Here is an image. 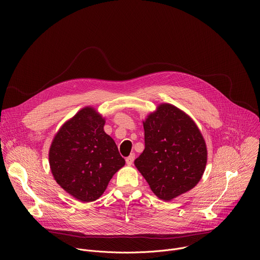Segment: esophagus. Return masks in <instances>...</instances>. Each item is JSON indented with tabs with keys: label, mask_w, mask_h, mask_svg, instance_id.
Here are the masks:
<instances>
[{
	"label": "esophagus",
	"mask_w": 260,
	"mask_h": 260,
	"mask_svg": "<svg viewBox=\"0 0 260 260\" xmlns=\"http://www.w3.org/2000/svg\"><path fill=\"white\" fill-rule=\"evenodd\" d=\"M134 159H135V153H132L129 156H127V157L125 158V161H126V164H127L128 166H131V165H133Z\"/></svg>",
	"instance_id": "34e87169"
}]
</instances>
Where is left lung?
I'll use <instances>...</instances> for the list:
<instances>
[{"label": "left lung", "instance_id": "obj_1", "mask_svg": "<svg viewBox=\"0 0 260 260\" xmlns=\"http://www.w3.org/2000/svg\"><path fill=\"white\" fill-rule=\"evenodd\" d=\"M144 124L145 149L135 166L160 200L171 201L201 180L207 148L196 123L170 104L157 107Z\"/></svg>", "mask_w": 260, "mask_h": 260}]
</instances>
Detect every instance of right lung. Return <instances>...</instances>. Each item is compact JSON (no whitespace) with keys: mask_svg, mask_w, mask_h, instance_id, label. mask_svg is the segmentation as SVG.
<instances>
[{"mask_svg":"<svg viewBox=\"0 0 260 260\" xmlns=\"http://www.w3.org/2000/svg\"><path fill=\"white\" fill-rule=\"evenodd\" d=\"M104 124L94 109L84 108L61 126L50 147L54 179L81 202L98 200L125 164L114 140L104 132Z\"/></svg>","mask_w":260,"mask_h":260,"instance_id":"1","label":"right lung"}]
</instances>
